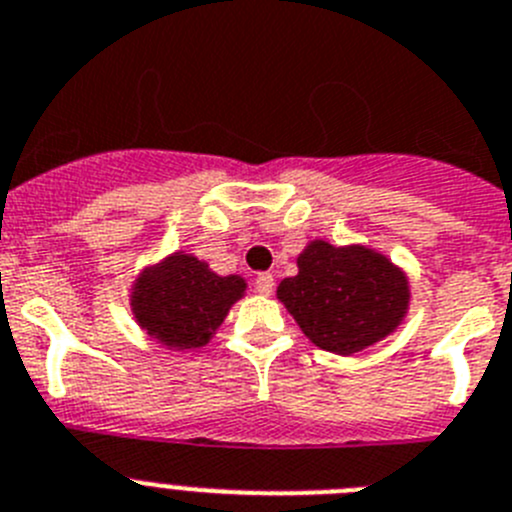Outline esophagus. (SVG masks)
<instances>
[{"label":"esophagus","instance_id":"1","mask_svg":"<svg viewBox=\"0 0 512 512\" xmlns=\"http://www.w3.org/2000/svg\"><path fill=\"white\" fill-rule=\"evenodd\" d=\"M255 290L260 293V296H270L275 290V278L270 273H260L255 278Z\"/></svg>","mask_w":512,"mask_h":512}]
</instances>
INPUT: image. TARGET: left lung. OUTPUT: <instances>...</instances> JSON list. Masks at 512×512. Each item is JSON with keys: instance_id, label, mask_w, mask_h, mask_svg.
Returning a JSON list of instances; mask_svg holds the SVG:
<instances>
[{"instance_id": "obj_1", "label": "left lung", "mask_w": 512, "mask_h": 512, "mask_svg": "<svg viewBox=\"0 0 512 512\" xmlns=\"http://www.w3.org/2000/svg\"><path fill=\"white\" fill-rule=\"evenodd\" d=\"M278 298L316 347L354 354L403 324L411 288L380 252L313 239L298 255V275L278 285Z\"/></svg>"}]
</instances>
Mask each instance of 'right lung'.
<instances>
[{
  "label": "right lung",
  "instance_id": "obj_1",
  "mask_svg": "<svg viewBox=\"0 0 512 512\" xmlns=\"http://www.w3.org/2000/svg\"><path fill=\"white\" fill-rule=\"evenodd\" d=\"M245 288V278H222L199 257L173 252L135 280L132 316L155 342L170 349H196L209 344Z\"/></svg>",
  "mask_w": 512,
  "mask_h": 512
}]
</instances>
